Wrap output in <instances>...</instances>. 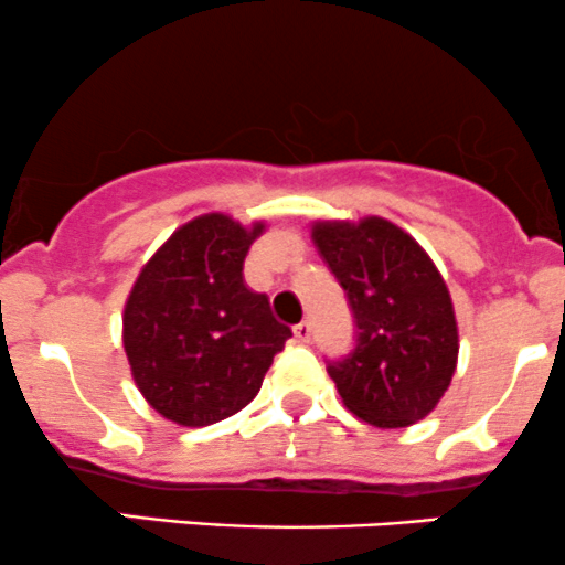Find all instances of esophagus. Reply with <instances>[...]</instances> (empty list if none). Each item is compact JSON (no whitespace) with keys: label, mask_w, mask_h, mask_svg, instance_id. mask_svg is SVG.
<instances>
[{"label":"esophagus","mask_w":565,"mask_h":565,"mask_svg":"<svg viewBox=\"0 0 565 565\" xmlns=\"http://www.w3.org/2000/svg\"><path fill=\"white\" fill-rule=\"evenodd\" d=\"M294 335H296V341H301V344H307L309 335H312V326H309L307 320H301L299 326H294Z\"/></svg>","instance_id":"esophagus-1"}]
</instances>
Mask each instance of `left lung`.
Here are the masks:
<instances>
[{
	"label": "left lung",
	"mask_w": 565,
	"mask_h": 565,
	"mask_svg": "<svg viewBox=\"0 0 565 565\" xmlns=\"http://www.w3.org/2000/svg\"><path fill=\"white\" fill-rule=\"evenodd\" d=\"M312 239L344 288L354 350L328 363L341 401L373 427L416 424L446 395L459 358L451 294L424 248L392 221H317Z\"/></svg>",
	"instance_id": "8db88e82"
}]
</instances>
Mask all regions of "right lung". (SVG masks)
Listing matches in <instances>:
<instances>
[{
  "mask_svg": "<svg viewBox=\"0 0 565 565\" xmlns=\"http://www.w3.org/2000/svg\"><path fill=\"white\" fill-rule=\"evenodd\" d=\"M262 221L205 213L168 237L132 282L122 344L146 403L181 427L237 414L262 390L290 328L245 285L243 264Z\"/></svg>",
  "mask_w": 565,
  "mask_h": 565,
  "instance_id": "add662e5",
  "label": "right lung"
}]
</instances>
